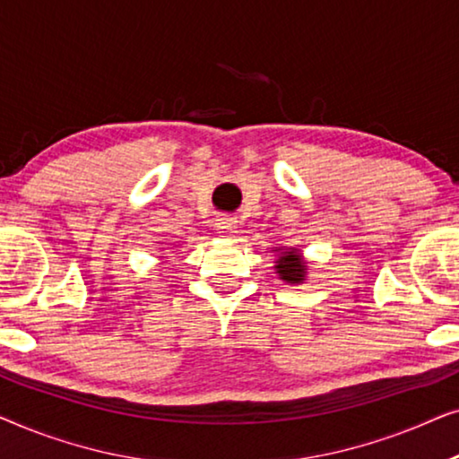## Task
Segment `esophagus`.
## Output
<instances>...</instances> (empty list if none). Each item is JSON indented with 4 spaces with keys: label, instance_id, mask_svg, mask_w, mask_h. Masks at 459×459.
Instances as JSON below:
<instances>
[{
    "label": "esophagus",
    "instance_id": "obj_1",
    "mask_svg": "<svg viewBox=\"0 0 459 459\" xmlns=\"http://www.w3.org/2000/svg\"><path fill=\"white\" fill-rule=\"evenodd\" d=\"M217 230L221 231V234H234L236 231V219L231 215H221L217 219Z\"/></svg>",
    "mask_w": 459,
    "mask_h": 459
}]
</instances>
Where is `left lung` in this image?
Here are the masks:
<instances>
[{"label":"left lung","mask_w":459,"mask_h":459,"mask_svg":"<svg viewBox=\"0 0 459 459\" xmlns=\"http://www.w3.org/2000/svg\"><path fill=\"white\" fill-rule=\"evenodd\" d=\"M275 269H278L281 280L292 281V284H299V281L305 278V265L299 261V255L294 253V250H288V253L281 255Z\"/></svg>","instance_id":"1"}]
</instances>
